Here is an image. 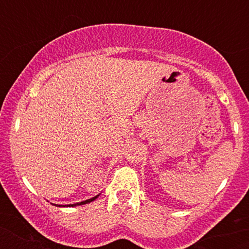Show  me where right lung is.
I'll use <instances>...</instances> for the list:
<instances>
[{
    "label": "right lung",
    "instance_id": "1",
    "mask_svg": "<svg viewBox=\"0 0 249 249\" xmlns=\"http://www.w3.org/2000/svg\"><path fill=\"white\" fill-rule=\"evenodd\" d=\"M97 196H99V195H96V196H95V197H91V199H89V200H85V201H82V202H77V203H73V205H67V206H69V207H73V206L85 205V203H89V202L94 201V200H95V199H97ZM59 206H60V205H59Z\"/></svg>",
    "mask_w": 249,
    "mask_h": 249
}]
</instances>
